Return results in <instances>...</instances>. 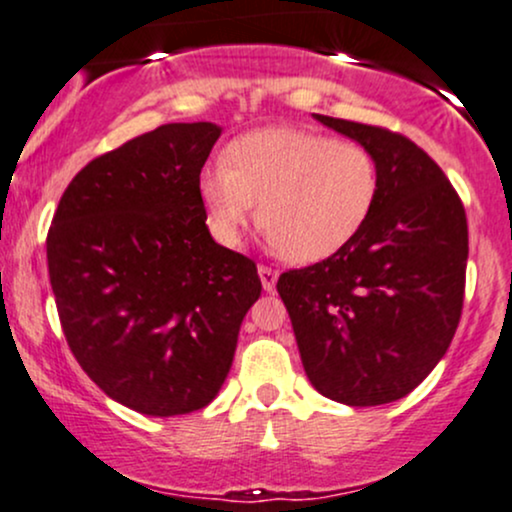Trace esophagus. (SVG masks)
<instances>
[{
  "label": "esophagus",
  "mask_w": 512,
  "mask_h": 512,
  "mask_svg": "<svg viewBox=\"0 0 512 512\" xmlns=\"http://www.w3.org/2000/svg\"><path fill=\"white\" fill-rule=\"evenodd\" d=\"M258 275H261V285L266 292H271L275 283H278V271H273L271 266H263L261 263V266H258Z\"/></svg>",
  "instance_id": "1"
}]
</instances>
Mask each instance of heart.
Masks as SVG:
<instances>
[{
    "instance_id": "obj_1",
    "label": "heart",
    "mask_w": 512,
    "mask_h": 512,
    "mask_svg": "<svg viewBox=\"0 0 512 512\" xmlns=\"http://www.w3.org/2000/svg\"><path fill=\"white\" fill-rule=\"evenodd\" d=\"M222 162L200 174L212 234L237 244L258 203V225L292 263L324 261L353 241L380 188L363 145L309 130L246 132Z\"/></svg>"
}]
</instances>
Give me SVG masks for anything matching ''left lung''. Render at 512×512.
Returning <instances> with one entry per match:
<instances>
[{"label": "left lung", "instance_id": "obj_1", "mask_svg": "<svg viewBox=\"0 0 512 512\" xmlns=\"http://www.w3.org/2000/svg\"><path fill=\"white\" fill-rule=\"evenodd\" d=\"M375 157L370 217L341 251L278 278L304 372L348 406L401 399L450 348L464 304L467 212L416 142L380 125L319 116Z\"/></svg>", "mask_w": 512, "mask_h": 512}]
</instances>
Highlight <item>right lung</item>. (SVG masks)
Masks as SVG:
<instances>
[{
	"label": "right lung",
	"instance_id": "right-lung-1",
	"mask_svg": "<svg viewBox=\"0 0 512 512\" xmlns=\"http://www.w3.org/2000/svg\"><path fill=\"white\" fill-rule=\"evenodd\" d=\"M212 123H169L91 159L48 229L67 346L111 399L179 416L220 392L261 295L249 256L210 237L200 171Z\"/></svg>",
	"mask_w": 512,
	"mask_h": 512
}]
</instances>
